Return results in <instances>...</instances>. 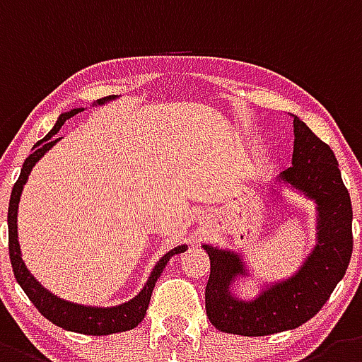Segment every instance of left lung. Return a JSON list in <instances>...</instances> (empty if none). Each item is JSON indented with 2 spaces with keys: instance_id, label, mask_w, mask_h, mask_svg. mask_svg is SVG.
<instances>
[{
  "instance_id": "left-lung-1",
  "label": "left lung",
  "mask_w": 362,
  "mask_h": 362,
  "mask_svg": "<svg viewBox=\"0 0 362 362\" xmlns=\"http://www.w3.org/2000/svg\"><path fill=\"white\" fill-rule=\"evenodd\" d=\"M278 182L315 202L317 243L298 272L267 285L258 298L249 301L230 291L240 276L249 274L242 256L233 250L202 245L211 259L205 310L211 323L226 334L258 337L301 327L323 308L350 263L354 213L339 164L330 146L296 115L292 168L285 169Z\"/></svg>"
}]
</instances>
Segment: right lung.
Wrapping results in <instances>:
<instances>
[{"label":"right lung","instance_id":"right-lung-1","mask_svg":"<svg viewBox=\"0 0 362 362\" xmlns=\"http://www.w3.org/2000/svg\"><path fill=\"white\" fill-rule=\"evenodd\" d=\"M117 99L115 95L104 97L99 99L97 104L110 103V100ZM77 112H83V108H74L70 112L63 113V115L57 119L54 128L47 133L45 139H41L39 142H35L34 151L32 155H28L27 160L23 162L21 175H19L18 182L12 187L11 194V204H8V254H11V263L12 270H14V276L18 279L19 286H21L25 294L28 296L34 307L37 308L48 321H52L57 327L64 328V330L70 332H79V334L86 335H110L117 334V332H126L135 328L136 325L141 323L144 319L146 310H148L149 299H151V292L155 288V283L160 278L162 270L165 269L168 262L171 259V256L175 254H180L187 249V245H178L173 250H169L162 256L157 262L155 269L151 270L148 281H146L144 288H142L139 294L135 296L129 301L122 303V305H117V307H88V305H77V303L66 301V299H61L57 296L52 294L50 291H47L34 276L30 274V270L27 269L25 262L21 258V249H19L18 242V207H19V198L23 193V185L27 184L28 175H30L32 168L41 160V157H45V153L50 148H54L61 139H57V132L61 129V126L64 124V120L70 119V117L76 115Z\"/></svg>","mask_w":362,"mask_h":362}]
</instances>
